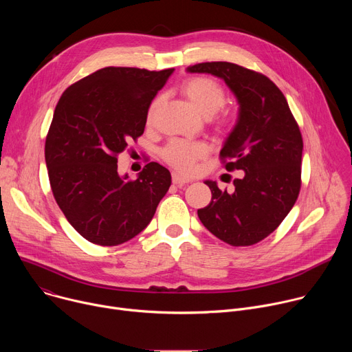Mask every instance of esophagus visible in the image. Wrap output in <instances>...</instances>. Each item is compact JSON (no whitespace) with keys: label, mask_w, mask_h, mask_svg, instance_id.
<instances>
[{"label":"esophagus","mask_w":352,"mask_h":352,"mask_svg":"<svg viewBox=\"0 0 352 352\" xmlns=\"http://www.w3.org/2000/svg\"><path fill=\"white\" fill-rule=\"evenodd\" d=\"M189 182H190V179H189V178H185V177H182V175L177 174V173H174V174H173V184H175V185H178V186H182V185L189 184Z\"/></svg>","instance_id":"1"}]
</instances>
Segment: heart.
Returning a JSON list of instances; mask_svg holds the SVG:
<instances>
[{"label":"heart","instance_id":"obj_1","mask_svg":"<svg viewBox=\"0 0 352 352\" xmlns=\"http://www.w3.org/2000/svg\"><path fill=\"white\" fill-rule=\"evenodd\" d=\"M182 91L190 100V103L206 117L214 116L224 104L227 94L224 87L209 76H196L182 85ZM162 97H157L147 113V122L155 120L156 111L162 104ZM209 155V146L205 142L174 139L162 152L163 159L181 173H192L196 163Z\"/></svg>","mask_w":352,"mask_h":352}]
</instances>
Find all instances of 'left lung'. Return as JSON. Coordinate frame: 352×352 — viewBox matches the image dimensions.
I'll list each match as a JSON object with an SVG mask.
<instances>
[{
	"label": "left lung",
	"mask_w": 352,
	"mask_h": 352,
	"mask_svg": "<svg viewBox=\"0 0 352 352\" xmlns=\"http://www.w3.org/2000/svg\"><path fill=\"white\" fill-rule=\"evenodd\" d=\"M188 72L221 78L235 94L238 121L220 159L227 171L242 170L235 190L205 184L212 202L197 210L202 224L232 246H249L270 235L295 205L300 189L302 135L283 91L263 74L232 63H202Z\"/></svg>",
	"instance_id": "8db88e82"
}]
</instances>
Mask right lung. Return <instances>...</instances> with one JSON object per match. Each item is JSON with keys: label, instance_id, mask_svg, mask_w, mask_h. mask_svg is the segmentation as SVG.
<instances>
[{"label": "right lung", "instance_id": "obj_1", "mask_svg": "<svg viewBox=\"0 0 352 352\" xmlns=\"http://www.w3.org/2000/svg\"><path fill=\"white\" fill-rule=\"evenodd\" d=\"M174 68L107 67L71 85L58 100L44 156L54 199L89 242L124 243L152 221L171 185L148 163L136 179L118 174V155L144 131L147 111Z\"/></svg>", "mask_w": 352, "mask_h": 352}]
</instances>
